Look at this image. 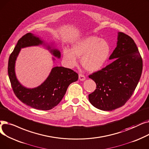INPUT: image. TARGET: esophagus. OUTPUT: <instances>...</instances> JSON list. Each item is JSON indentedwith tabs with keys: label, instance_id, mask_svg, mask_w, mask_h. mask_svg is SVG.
Here are the masks:
<instances>
[{
	"label": "esophagus",
	"instance_id": "1",
	"mask_svg": "<svg viewBox=\"0 0 149 149\" xmlns=\"http://www.w3.org/2000/svg\"><path fill=\"white\" fill-rule=\"evenodd\" d=\"M79 79L80 81H84L85 79H86V77H85V76L84 74L79 73Z\"/></svg>",
	"mask_w": 149,
	"mask_h": 149
}]
</instances>
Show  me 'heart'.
<instances>
[{
	"label": "heart",
	"instance_id": "obj_1",
	"mask_svg": "<svg viewBox=\"0 0 149 149\" xmlns=\"http://www.w3.org/2000/svg\"><path fill=\"white\" fill-rule=\"evenodd\" d=\"M111 48L107 41L97 36H89L75 42L72 49H63V60L69 68L76 65L81 57L82 66L89 72L100 70L108 60Z\"/></svg>",
	"mask_w": 149,
	"mask_h": 149
}]
</instances>
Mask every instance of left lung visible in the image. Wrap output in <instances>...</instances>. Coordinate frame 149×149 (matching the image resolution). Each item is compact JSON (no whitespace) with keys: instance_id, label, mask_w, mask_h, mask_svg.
Instances as JSON below:
<instances>
[{"instance_id":"left-lung-1","label":"left lung","mask_w":149,"mask_h":149,"mask_svg":"<svg viewBox=\"0 0 149 149\" xmlns=\"http://www.w3.org/2000/svg\"><path fill=\"white\" fill-rule=\"evenodd\" d=\"M109 59V65L89 75L96 90L88 95L90 102L104 111L122 107L135 90L143 71V60L138 47L128 35L118 33L117 46Z\"/></svg>"}]
</instances>
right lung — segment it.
Listing matches in <instances>:
<instances>
[{"mask_svg":"<svg viewBox=\"0 0 149 149\" xmlns=\"http://www.w3.org/2000/svg\"><path fill=\"white\" fill-rule=\"evenodd\" d=\"M43 43V41L30 33L21 38L10 56L8 73L14 93L21 102L34 109L48 110L61 102L69 85L78 79V74L72 69L54 67L40 86L34 88H27L22 86L16 78L15 70L16 60L20 49ZM50 48L48 46V49ZM50 51L55 57L60 58L61 53L58 49H52Z\"/></svg>","mask_w":149,"mask_h":149,"instance_id":"1","label":"right lung"}]
</instances>
